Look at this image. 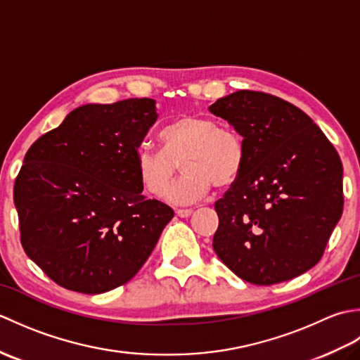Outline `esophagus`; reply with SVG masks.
<instances>
[{"label":"esophagus","instance_id":"1","mask_svg":"<svg viewBox=\"0 0 360 360\" xmlns=\"http://www.w3.org/2000/svg\"><path fill=\"white\" fill-rule=\"evenodd\" d=\"M192 213H193L192 209H176V215L179 218H188Z\"/></svg>","mask_w":360,"mask_h":360}]
</instances>
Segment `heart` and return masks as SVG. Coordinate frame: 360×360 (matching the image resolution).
Wrapping results in <instances>:
<instances>
[{"mask_svg": "<svg viewBox=\"0 0 360 360\" xmlns=\"http://www.w3.org/2000/svg\"><path fill=\"white\" fill-rule=\"evenodd\" d=\"M162 150L142 145L136 151L134 170L142 188L160 198L171 185L177 165L186 176L167 194V201L187 205L201 201L215 184L223 188L238 179L244 165V143L232 128L218 127L210 117L187 114L168 124L159 134Z\"/></svg>", "mask_w": 360, "mask_h": 360, "instance_id": "b5f03b06", "label": "heart"}]
</instances>
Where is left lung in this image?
Masks as SVG:
<instances>
[{"mask_svg": "<svg viewBox=\"0 0 360 360\" xmlns=\"http://www.w3.org/2000/svg\"><path fill=\"white\" fill-rule=\"evenodd\" d=\"M209 111L243 137L246 155L238 179L215 202V254L252 285L309 271L342 217L338 151L308 114L280 97L243 89Z\"/></svg>", "mask_w": 360, "mask_h": 360, "instance_id": "8db88e82", "label": "left lung"}]
</instances>
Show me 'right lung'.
<instances>
[{
  "instance_id": "1",
  "label": "right lung",
  "mask_w": 360,
  "mask_h": 360,
  "mask_svg": "<svg viewBox=\"0 0 360 360\" xmlns=\"http://www.w3.org/2000/svg\"><path fill=\"white\" fill-rule=\"evenodd\" d=\"M156 101L86 103L27 150L13 187L21 244L57 285L102 294L131 280L174 213L147 200L136 151Z\"/></svg>"
}]
</instances>
